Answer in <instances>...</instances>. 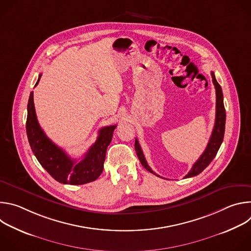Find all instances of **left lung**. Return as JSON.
I'll list each match as a JSON object with an SVG mask.
<instances>
[{
    "mask_svg": "<svg viewBox=\"0 0 251 251\" xmlns=\"http://www.w3.org/2000/svg\"><path fill=\"white\" fill-rule=\"evenodd\" d=\"M211 77H212V82L214 87H216V96H217V106H216V122H214V127L211 133V136L209 138V141L207 143V146L203 153L201 155L199 160L193 165L191 171L186 175L185 177H191L195 176L199 174H201L213 160V158L216 157L222 143L224 141V136H225V128H226V109H225V105H224V95H223V90L221 85L216 79V76H214V74L211 73ZM135 151L136 154L142 164V166L144 167L147 171L150 173L160 176L157 175L155 172L152 171L150 166L148 165L144 154H143V151L140 147V144L137 139H135Z\"/></svg>",
    "mask_w": 251,
    "mask_h": 251,
    "instance_id": "left-lung-1",
    "label": "left lung"
}]
</instances>
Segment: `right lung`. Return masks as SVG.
Here are the masks:
<instances>
[{
    "label": "right lung",
    "instance_id": "add662e5",
    "mask_svg": "<svg viewBox=\"0 0 251 251\" xmlns=\"http://www.w3.org/2000/svg\"><path fill=\"white\" fill-rule=\"evenodd\" d=\"M42 75L34 86H37ZM26 135L29 146L44 169L61 184L84 185L95 181L103 171L106 150L112 140L116 125L103 127L94 144L84 154L81 160L70 158L61 148L51 142L41 128L33 104V92H30L27 102Z\"/></svg>",
    "mask_w": 251,
    "mask_h": 251
}]
</instances>
